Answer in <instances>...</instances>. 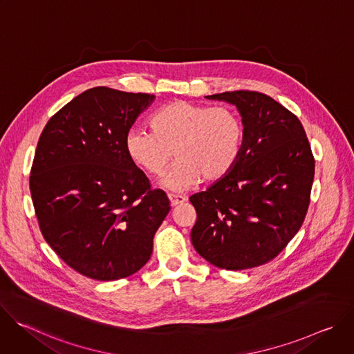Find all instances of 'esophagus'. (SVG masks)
Instances as JSON below:
<instances>
[{
  "label": "esophagus",
  "mask_w": 354,
  "mask_h": 354,
  "mask_svg": "<svg viewBox=\"0 0 354 354\" xmlns=\"http://www.w3.org/2000/svg\"><path fill=\"white\" fill-rule=\"evenodd\" d=\"M168 198H169V201H171V206H172V207H175V206H178V205H182V203H185V201H186V197H185V196L172 194V193L168 194Z\"/></svg>",
  "instance_id": "1"
}]
</instances>
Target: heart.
<instances>
[{"label": "heart", "mask_w": 354, "mask_h": 354, "mask_svg": "<svg viewBox=\"0 0 354 354\" xmlns=\"http://www.w3.org/2000/svg\"><path fill=\"white\" fill-rule=\"evenodd\" d=\"M153 131L130 130L124 138L129 158L148 175L161 176L174 157L179 161L164 179L171 190L224 179L236 165L245 140L238 112L228 105L174 100L149 120Z\"/></svg>", "instance_id": "obj_1"}]
</instances>
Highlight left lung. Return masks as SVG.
<instances>
[{
	"label": "left lung",
	"instance_id": "obj_1",
	"mask_svg": "<svg viewBox=\"0 0 354 354\" xmlns=\"http://www.w3.org/2000/svg\"><path fill=\"white\" fill-rule=\"evenodd\" d=\"M206 97L238 108L245 140L234 169L190 196L197 213L192 243L220 269L257 268L274 259L306 220L315 174L311 145L299 119L266 93Z\"/></svg>",
	"mask_w": 354,
	"mask_h": 354
}]
</instances>
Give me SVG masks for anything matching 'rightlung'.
Instances as JSON below:
<instances>
[{
    "label": "right lung",
    "instance_id": "add662e5",
    "mask_svg": "<svg viewBox=\"0 0 354 354\" xmlns=\"http://www.w3.org/2000/svg\"><path fill=\"white\" fill-rule=\"evenodd\" d=\"M154 95L91 88L50 118L29 187L46 242L75 272L109 281L138 272L171 210L129 158L124 138Z\"/></svg>",
    "mask_w": 354,
    "mask_h": 354
}]
</instances>
